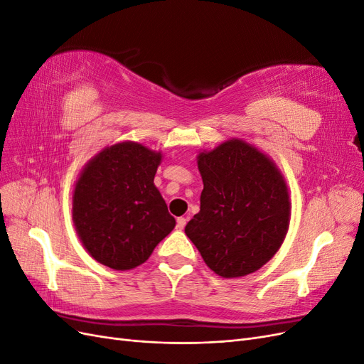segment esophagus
I'll use <instances>...</instances> for the list:
<instances>
[{"instance_id": "34e87169", "label": "esophagus", "mask_w": 364, "mask_h": 364, "mask_svg": "<svg viewBox=\"0 0 364 364\" xmlns=\"http://www.w3.org/2000/svg\"><path fill=\"white\" fill-rule=\"evenodd\" d=\"M185 225H186V218L185 217H179L178 220H176V228L178 229H183L185 228Z\"/></svg>"}]
</instances>
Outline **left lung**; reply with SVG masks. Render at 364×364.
Instances as JSON below:
<instances>
[{
  "mask_svg": "<svg viewBox=\"0 0 364 364\" xmlns=\"http://www.w3.org/2000/svg\"><path fill=\"white\" fill-rule=\"evenodd\" d=\"M200 211L185 234L222 278L246 277L273 258L287 235L290 196L274 162L243 139L197 156Z\"/></svg>",
  "mask_w": 364,
  "mask_h": 364,
  "instance_id": "8db88e82",
  "label": "left lung"
}]
</instances>
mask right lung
I'll return each instance as SVG.
<instances>
[{
  "label": "right lung",
  "instance_id": "obj_1",
  "mask_svg": "<svg viewBox=\"0 0 364 364\" xmlns=\"http://www.w3.org/2000/svg\"><path fill=\"white\" fill-rule=\"evenodd\" d=\"M161 159V151L124 141L97 153L82 170L73 222L83 247L103 266H141L176 226L153 183Z\"/></svg>",
  "mask_w": 364,
  "mask_h": 364
}]
</instances>
